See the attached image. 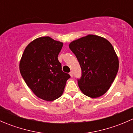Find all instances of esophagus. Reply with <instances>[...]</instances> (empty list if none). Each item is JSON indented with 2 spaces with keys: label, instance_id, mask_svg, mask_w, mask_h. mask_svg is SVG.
<instances>
[{
  "label": "esophagus",
  "instance_id": "esophagus-1",
  "mask_svg": "<svg viewBox=\"0 0 133 133\" xmlns=\"http://www.w3.org/2000/svg\"><path fill=\"white\" fill-rule=\"evenodd\" d=\"M69 75H70L71 77H73V71H70V73H69Z\"/></svg>",
  "mask_w": 133,
  "mask_h": 133
}]
</instances>
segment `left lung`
Here are the masks:
<instances>
[{"mask_svg":"<svg viewBox=\"0 0 133 133\" xmlns=\"http://www.w3.org/2000/svg\"><path fill=\"white\" fill-rule=\"evenodd\" d=\"M82 69L78 80L80 91L90 98L102 96L113 82L119 68L118 57L108 40L88 35L69 44Z\"/></svg>","mask_w":133,"mask_h":133,"instance_id":"obj_1","label":"left lung"}]
</instances>
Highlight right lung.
<instances>
[{
  "mask_svg": "<svg viewBox=\"0 0 133 133\" xmlns=\"http://www.w3.org/2000/svg\"><path fill=\"white\" fill-rule=\"evenodd\" d=\"M63 43L49 37L31 42L25 48L19 69L27 85L40 98L53 101L62 96L70 78L62 70L58 55Z\"/></svg>",
  "mask_w": 133,
  "mask_h": 133,
  "instance_id": "obj_1",
  "label": "right lung"
}]
</instances>
